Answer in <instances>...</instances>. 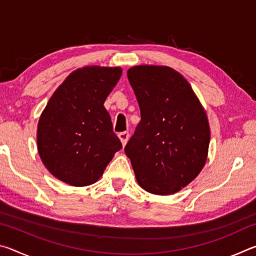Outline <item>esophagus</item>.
<instances>
[{
  "label": "esophagus",
  "mask_w": 256,
  "mask_h": 256,
  "mask_svg": "<svg viewBox=\"0 0 256 256\" xmlns=\"http://www.w3.org/2000/svg\"><path fill=\"white\" fill-rule=\"evenodd\" d=\"M118 138H120V142H122V144L125 146V144H126L128 140V138H130V133L126 132V131L120 132V133H118Z\"/></svg>",
  "instance_id": "esophagus-1"
}]
</instances>
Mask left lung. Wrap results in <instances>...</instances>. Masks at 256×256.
I'll list each match as a JSON object with an SVG mask.
<instances>
[{
	"label": "left lung",
	"mask_w": 256,
	"mask_h": 256,
	"mask_svg": "<svg viewBox=\"0 0 256 256\" xmlns=\"http://www.w3.org/2000/svg\"><path fill=\"white\" fill-rule=\"evenodd\" d=\"M141 120L125 146L138 183L168 196L190 183L204 166L210 144L206 114L183 76L168 66L128 71Z\"/></svg>",
	"instance_id": "8db88e82"
}]
</instances>
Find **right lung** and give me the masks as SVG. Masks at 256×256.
<instances>
[{"label":"right lung","mask_w":256,"mask_h":256,"mask_svg":"<svg viewBox=\"0 0 256 256\" xmlns=\"http://www.w3.org/2000/svg\"><path fill=\"white\" fill-rule=\"evenodd\" d=\"M120 76V68H80L50 99L38 123L37 144L56 178L73 186L92 184L122 149L104 107Z\"/></svg>","instance_id":"obj_1"}]
</instances>
